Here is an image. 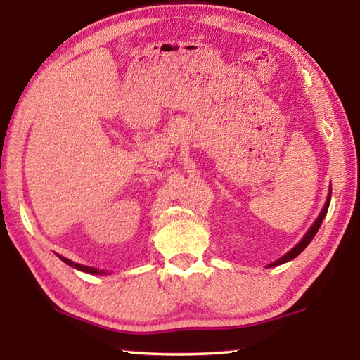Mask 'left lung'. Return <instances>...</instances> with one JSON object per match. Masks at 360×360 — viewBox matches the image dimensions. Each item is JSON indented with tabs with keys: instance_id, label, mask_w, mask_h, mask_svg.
<instances>
[{
	"instance_id": "1",
	"label": "left lung",
	"mask_w": 360,
	"mask_h": 360,
	"mask_svg": "<svg viewBox=\"0 0 360 360\" xmlns=\"http://www.w3.org/2000/svg\"><path fill=\"white\" fill-rule=\"evenodd\" d=\"M330 197H332V187L328 188V197H327V200H326V205H324V208H322V211H321V214L318 216V219H316L314 221V224L311 225V227H309V230L307 231V233H304V236L303 238L297 243V245L290 249V251L288 252V254H284L281 259H278V260H275L273 262V264H270L268 265V268H271V266H278V265H283V264H285V262H289V260H292V259H295L298 254H300L304 248H307L309 243H311V240L314 238V235L318 233V230H319V227H321V224H322V221H324V217H326V214H327V210H328V205H330Z\"/></svg>"
}]
</instances>
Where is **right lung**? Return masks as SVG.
Returning a JSON list of instances; mask_svg holds the SVG:
<instances>
[{
  "label": "right lung",
  "mask_w": 360,
  "mask_h": 360,
  "mask_svg": "<svg viewBox=\"0 0 360 360\" xmlns=\"http://www.w3.org/2000/svg\"><path fill=\"white\" fill-rule=\"evenodd\" d=\"M60 259H62L65 264H68L70 266H75L76 270H81V271H85V273H90V275H105V271L103 270H98V268H92V266H85V265H81V264H75V262L66 259V257H62V255H58Z\"/></svg>",
  "instance_id": "add662e5"
}]
</instances>
